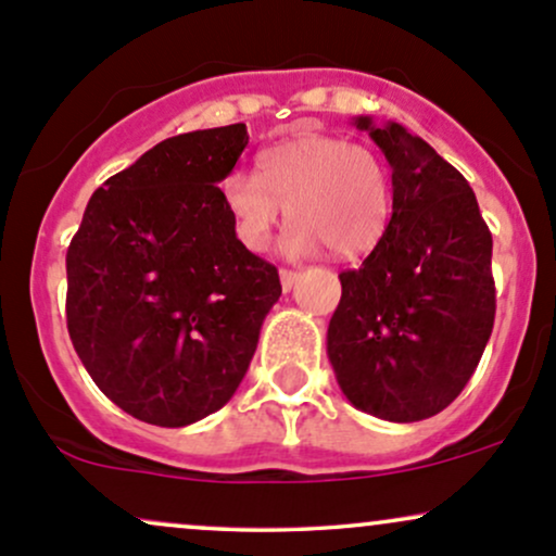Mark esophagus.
<instances>
[{
  "instance_id": "1",
  "label": "esophagus",
  "mask_w": 556,
  "mask_h": 556,
  "mask_svg": "<svg viewBox=\"0 0 556 556\" xmlns=\"http://www.w3.org/2000/svg\"><path fill=\"white\" fill-rule=\"evenodd\" d=\"M279 279H282V290L290 292L292 287H295V282H298V271L282 269V271H279Z\"/></svg>"
}]
</instances>
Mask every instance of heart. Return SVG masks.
<instances>
[{
  "label": "heart",
  "mask_w": 556,
  "mask_h": 556,
  "mask_svg": "<svg viewBox=\"0 0 556 556\" xmlns=\"http://www.w3.org/2000/svg\"><path fill=\"white\" fill-rule=\"evenodd\" d=\"M232 229L248 251H264L287 219L285 251L292 256L327 245L337 258L374 251L394 212L392 175L376 151L334 136H298L266 146L253 175L222 182Z\"/></svg>",
  "instance_id": "1"
}]
</instances>
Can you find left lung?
Wrapping results in <instances>:
<instances>
[{"mask_svg": "<svg viewBox=\"0 0 556 556\" xmlns=\"http://www.w3.org/2000/svg\"><path fill=\"white\" fill-rule=\"evenodd\" d=\"M366 130L392 167L394 212L342 298L327 355L363 413L413 424L442 413L473 376L494 327L491 232L468 180L397 123Z\"/></svg>", "mask_w": 556, "mask_h": 556, "instance_id": "left-lung-1", "label": "left lung"}]
</instances>
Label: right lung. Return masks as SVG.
Instances as JSON below:
<instances>
[{"label":"right lung","instance_id":"right-lung-1","mask_svg":"<svg viewBox=\"0 0 556 556\" xmlns=\"http://www.w3.org/2000/svg\"><path fill=\"white\" fill-rule=\"evenodd\" d=\"M245 146L242 123L162 140L96 190L67 248L75 353L146 424L180 429L227 405L282 295L222 201Z\"/></svg>","mask_w":556,"mask_h":556}]
</instances>
